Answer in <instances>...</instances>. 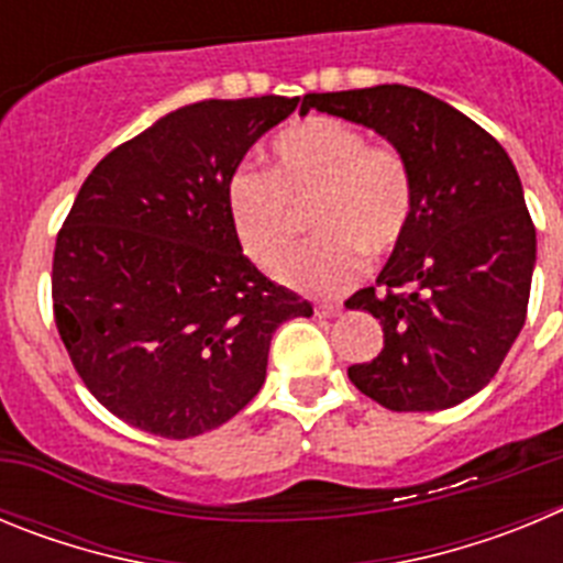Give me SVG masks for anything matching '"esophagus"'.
Returning <instances> with one entry per match:
<instances>
[{
    "instance_id": "1",
    "label": "esophagus",
    "mask_w": 563,
    "mask_h": 563,
    "mask_svg": "<svg viewBox=\"0 0 563 563\" xmlns=\"http://www.w3.org/2000/svg\"><path fill=\"white\" fill-rule=\"evenodd\" d=\"M316 316L318 318H335V316H341V307H338V305H318Z\"/></svg>"
}]
</instances>
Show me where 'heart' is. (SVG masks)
Listing matches in <instances>:
<instances>
[{"label":"heart","mask_w":563,"mask_h":563,"mask_svg":"<svg viewBox=\"0 0 563 563\" xmlns=\"http://www.w3.org/2000/svg\"><path fill=\"white\" fill-rule=\"evenodd\" d=\"M228 213L239 245L262 271H276L295 244L300 213L319 236L287 260L282 282L307 296H338L386 258L409 231L415 188L409 163L357 126L312 114L278 132L271 172L239 166L228 180Z\"/></svg>","instance_id":"heart-1"}]
</instances>
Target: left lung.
<instances>
[{
  "instance_id": "obj_1",
  "label": "left lung",
  "mask_w": 563,
  "mask_h": 563,
  "mask_svg": "<svg viewBox=\"0 0 563 563\" xmlns=\"http://www.w3.org/2000/svg\"><path fill=\"white\" fill-rule=\"evenodd\" d=\"M310 109L375 129L415 188L400 247L346 301L383 327L380 355L350 380L391 411L451 409L485 389L525 327L536 228L514 161L460 109L402 84L310 92Z\"/></svg>"
}]
</instances>
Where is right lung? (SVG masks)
<instances>
[{
    "mask_svg": "<svg viewBox=\"0 0 563 563\" xmlns=\"http://www.w3.org/2000/svg\"><path fill=\"white\" fill-rule=\"evenodd\" d=\"M298 98L200 101L121 143L78 191L53 253L69 361L114 417L168 440L256 397L276 327L312 316L242 253L228 180Z\"/></svg>",
    "mask_w": 563,
    "mask_h": 563,
    "instance_id": "add662e5",
    "label": "right lung"
}]
</instances>
